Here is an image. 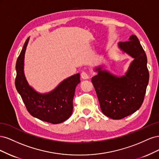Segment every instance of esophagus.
Wrapping results in <instances>:
<instances>
[{"mask_svg":"<svg viewBox=\"0 0 159 159\" xmlns=\"http://www.w3.org/2000/svg\"><path fill=\"white\" fill-rule=\"evenodd\" d=\"M81 78H82L83 80H88V79H89L88 74L86 73V72H85V71H83L82 73L81 74Z\"/></svg>","mask_w":159,"mask_h":159,"instance_id":"1","label":"esophagus"}]
</instances>
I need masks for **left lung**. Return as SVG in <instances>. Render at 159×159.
<instances>
[{
    "instance_id": "1",
    "label": "left lung",
    "mask_w": 159,
    "mask_h": 159,
    "mask_svg": "<svg viewBox=\"0 0 159 159\" xmlns=\"http://www.w3.org/2000/svg\"><path fill=\"white\" fill-rule=\"evenodd\" d=\"M117 46L133 58L125 74L115 75L101 65L94 68L98 75L91 78L102 111L113 119H123L141 107L149 79L147 56L137 37L131 35Z\"/></svg>"
}]
</instances>
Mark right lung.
<instances>
[{
    "label": "right lung",
    "instance_id": "add662e5",
    "mask_svg": "<svg viewBox=\"0 0 159 159\" xmlns=\"http://www.w3.org/2000/svg\"><path fill=\"white\" fill-rule=\"evenodd\" d=\"M29 39L25 42L16 61V88L32 116L52 124L61 123L68 119L73 111V98L76 86L80 82V75L77 74L65 79L48 93L38 92L28 83L24 71Z\"/></svg>",
    "mask_w": 159,
    "mask_h": 159
}]
</instances>
